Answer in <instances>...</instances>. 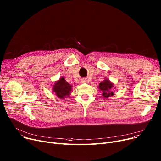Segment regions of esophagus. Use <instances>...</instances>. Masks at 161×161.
<instances>
[{
  "label": "esophagus",
  "instance_id": "1",
  "mask_svg": "<svg viewBox=\"0 0 161 161\" xmlns=\"http://www.w3.org/2000/svg\"><path fill=\"white\" fill-rule=\"evenodd\" d=\"M86 81H87V80H86V79H85V78L82 79V80H81V83H85Z\"/></svg>",
  "mask_w": 161,
  "mask_h": 161
}]
</instances>
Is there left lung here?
<instances>
[{
  "mask_svg": "<svg viewBox=\"0 0 161 161\" xmlns=\"http://www.w3.org/2000/svg\"><path fill=\"white\" fill-rule=\"evenodd\" d=\"M99 89L102 92V96L104 98H108L114 95L111 89L113 87V83L109 80L105 79L99 84Z\"/></svg>",
  "mask_w": 161,
  "mask_h": 161,
  "instance_id": "8db88e82",
  "label": "left lung"
}]
</instances>
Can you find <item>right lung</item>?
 Listing matches in <instances>:
<instances>
[{
  "mask_svg": "<svg viewBox=\"0 0 161 161\" xmlns=\"http://www.w3.org/2000/svg\"><path fill=\"white\" fill-rule=\"evenodd\" d=\"M72 85L67 82L63 77L60 78L53 85L52 91L55 92L59 98L64 99L66 96H69L72 91Z\"/></svg>",
  "mask_w": 161,
  "mask_h": 161,
  "instance_id": "add662e5",
  "label": "right lung"
}]
</instances>
